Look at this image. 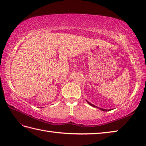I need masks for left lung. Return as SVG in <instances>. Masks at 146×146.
Returning a JSON list of instances; mask_svg holds the SVG:
<instances>
[{"mask_svg": "<svg viewBox=\"0 0 146 146\" xmlns=\"http://www.w3.org/2000/svg\"><path fill=\"white\" fill-rule=\"evenodd\" d=\"M88 104H89L90 106H93V107H95V108H99V110H102V111H110V110H105V109H102V108H98V107H97V106H94V105H93L92 104H91V103H90L89 102H88V101H87Z\"/></svg>", "mask_w": 146, "mask_h": 146, "instance_id": "left-lung-1", "label": "left lung"}]
</instances>
